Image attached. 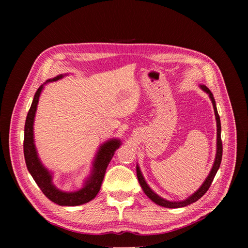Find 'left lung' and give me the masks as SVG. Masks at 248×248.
Wrapping results in <instances>:
<instances>
[{"mask_svg": "<svg viewBox=\"0 0 248 248\" xmlns=\"http://www.w3.org/2000/svg\"><path fill=\"white\" fill-rule=\"evenodd\" d=\"M201 88L204 90L205 92H207L210 96V98L212 100V104H213V108H214V112H215V117H216V122H217V152H216V158L213 164V168L210 171V174L208 176V178L206 179V181L204 182L201 186V188L196 192L193 193L191 197H189L187 200L182 201V202H169L161 199L160 197L157 196L156 193H154L151 189H150V187L147 185L146 181L144 180V177L141 176V172L139 169V167H137V176H138V180L141 186L142 190L147 194V197L153 201L155 204L162 206V207H166V208H181V207H185L187 205H190L192 202H197L199 199H201L204 194L208 191V189L210 188V186H211L212 182H213V179L216 175L217 170H218L219 167H220V163H221V158H222V141H221V136H220V132H221V125H220V118L218 112H217V108H216V104H215V100H214V97L213 94L211 93V91L206 87V86H201Z\"/></svg>", "mask_w": 248, "mask_h": 248, "instance_id": "8db88e82", "label": "left lung"}]
</instances>
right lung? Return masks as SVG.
Instances as JSON below:
<instances>
[{
	"instance_id": "obj_1",
	"label": "right lung",
	"mask_w": 248,
	"mask_h": 248,
	"mask_svg": "<svg viewBox=\"0 0 248 248\" xmlns=\"http://www.w3.org/2000/svg\"><path fill=\"white\" fill-rule=\"evenodd\" d=\"M61 78L62 76H59L47 81L57 80ZM42 88L43 86H40L36 91L32 106L30 108L26 119L24 154L27 168L30 171V174L32 175L33 179L35 180L37 185L39 186V188L44 193V196L49 199L51 202H54L56 204L61 206H78L85 204V202L93 200L97 196V193L99 192L110 159L112 158V156H114L115 151L119 148V146L121 145V142L118 140H110L109 141L101 146L94 162L92 175L89 178L84 188H81L77 192L70 193L58 190L51 183L50 174L47 171V170L42 167L41 162L38 159L33 140V122L37 108V103H38Z\"/></svg>"
}]
</instances>
